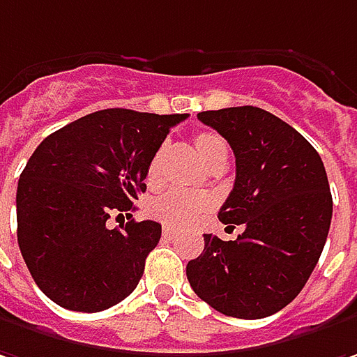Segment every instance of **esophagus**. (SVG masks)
<instances>
[{
  "instance_id": "34e87169",
  "label": "esophagus",
  "mask_w": 357,
  "mask_h": 357,
  "mask_svg": "<svg viewBox=\"0 0 357 357\" xmlns=\"http://www.w3.org/2000/svg\"><path fill=\"white\" fill-rule=\"evenodd\" d=\"M162 235H164V239L166 241H172L176 235H178V231L176 229H172V227H164L162 229Z\"/></svg>"
}]
</instances>
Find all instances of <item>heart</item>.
Listing matches in <instances>:
<instances>
[{
  "label": "heart",
  "mask_w": 357,
  "mask_h": 357,
  "mask_svg": "<svg viewBox=\"0 0 357 357\" xmlns=\"http://www.w3.org/2000/svg\"><path fill=\"white\" fill-rule=\"evenodd\" d=\"M193 144H195V150L202 158V162L207 167L219 158L227 155V144L215 132H199L193 138ZM162 155H164V150L160 148L152 158L150 166H148V179L152 183L158 179V174H160ZM211 205H213L211 197H207L203 193L166 191L154 199H150L148 215L154 217L155 221H160L164 225H169V227H188L197 217L207 213L211 209Z\"/></svg>",
  "instance_id": "b5f03b06"
}]
</instances>
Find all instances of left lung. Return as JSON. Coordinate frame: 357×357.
I'll use <instances>...</instances> for the list:
<instances>
[{"label": "left lung", "instance_id": "1", "mask_svg": "<svg viewBox=\"0 0 357 357\" xmlns=\"http://www.w3.org/2000/svg\"><path fill=\"white\" fill-rule=\"evenodd\" d=\"M235 154V185L219 209L235 241L203 235L188 263L193 292L217 312L257 320L298 296L324 249L332 193L322 158L290 124L257 106L199 112Z\"/></svg>", "mask_w": 357, "mask_h": 357}]
</instances>
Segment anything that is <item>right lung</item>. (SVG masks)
Listing matches in <instances>:
<instances>
[{"label":"right lung","mask_w":357,"mask_h":357,"mask_svg":"<svg viewBox=\"0 0 357 357\" xmlns=\"http://www.w3.org/2000/svg\"><path fill=\"white\" fill-rule=\"evenodd\" d=\"M188 114L106 108L47 136L17 183V243L45 296L77 312H100L138 287L162 237L155 221L122 229L106 221L146 191L148 166Z\"/></svg>","instance_id":"right-lung-1"}]
</instances>
